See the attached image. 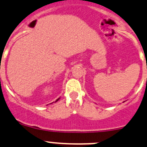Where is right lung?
Masks as SVG:
<instances>
[{"label": "right lung", "mask_w": 147, "mask_h": 147, "mask_svg": "<svg viewBox=\"0 0 147 147\" xmlns=\"http://www.w3.org/2000/svg\"><path fill=\"white\" fill-rule=\"evenodd\" d=\"M59 99H60V98H58V99H57V100H56V101H55V102H57V101H58V100H59Z\"/></svg>", "instance_id": "add662e5"}]
</instances>
